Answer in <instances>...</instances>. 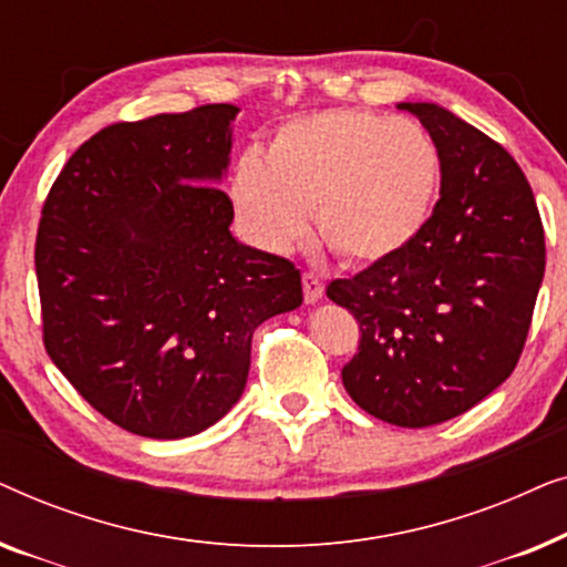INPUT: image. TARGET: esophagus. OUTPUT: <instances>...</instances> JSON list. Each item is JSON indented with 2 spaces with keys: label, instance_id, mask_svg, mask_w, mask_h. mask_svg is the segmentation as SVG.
Segmentation results:
<instances>
[{
  "label": "esophagus",
  "instance_id": "34e87169",
  "mask_svg": "<svg viewBox=\"0 0 567 567\" xmlns=\"http://www.w3.org/2000/svg\"><path fill=\"white\" fill-rule=\"evenodd\" d=\"M301 284H305V299H307V305H317V301H320V299L324 297V284H322L320 276L305 274V276H301Z\"/></svg>",
  "mask_w": 567,
  "mask_h": 567
}]
</instances>
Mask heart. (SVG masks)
Listing matches in <instances>:
<instances>
[{
  "instance_id": "heart-1",
  "label": "heart",
  "mask_w": 567,
  "mask_h": 567,
  "mask_svg": "<svg viewBox=\"0 0 567 567\" xmlns=\"http://www.w3.org/2000/svg\"><path fill=\"white\" fill-rule=\"evenodd\" d=\"M444 175L421 123L361 111L299 115L243 157L229 181L237 221L255 247L289 252L309 231L353 266L398 258L421 237Z\"/></svg>"
}]
</instances>
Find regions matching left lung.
I'll return each instance as SVG.
<instances>
[{"label": "left lung", "instance_id": "8db88e82", "mask_svg": "<svg viewBox=\"0 0 567 567\" xmlns=\"http://www.w3.org/2000/svg\"><path fill=\"white\" fill-rule=\"evenodd\" d=\"M436 138L444 175L421 237L338 278L328 297L361 322L343 386L369 415L425 429L467 413L522 355L545 278V231L516 159L436 103H400Z\"/></svg>", "mask_w": 567, "mask_h": 567}]
</instances>
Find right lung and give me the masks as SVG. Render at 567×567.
Instances as JSON below:
<instances>
[{
  "instance_id": "obj_1",
  "label": "right lung",
  "mask_w": 567,
  "mask_h": 567,
  "mask_svg": "<svg viewBox=\"0 0 567 567\" xmlns=\"http://www.w3.org/2000/svg\"><path fill=\"white\" fill-rule=\"evenodd\" d=\"M237 105L113 123L61 169L35 276L43 340L74 390L121 429L185 439L243 398L252 332L301 305L293 262L229 231Z\"/></svg>"
}]
</instances>
